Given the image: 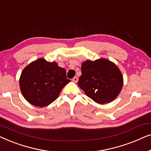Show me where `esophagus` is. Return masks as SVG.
<instances>
[{"instance_id":"esophagus-1","label":"esophagus","mask_w":151,"mask_h":151,"mask_svg":"<svg viewBox=\"0 0 151 151\" xmlns=\"http://www.w3.org/2000/svg\"><path fill=\"white\" fill-rule=\"evenodd\" d=\"M72 80H73V82H77L78 81V78L77 76H75V77L72 79Z\"/></svg>"}]
</instances>
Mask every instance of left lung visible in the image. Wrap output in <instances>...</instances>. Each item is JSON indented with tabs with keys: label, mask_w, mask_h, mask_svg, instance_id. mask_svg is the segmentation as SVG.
Segmentation results:
<instances>
[{
	"label": "left lung",
	"mask_w": 151,
	"mask_h": 151,
	"mask_svg": "<svg viewBox=\"0 0 151 151\" xmlns=\"http://www.w3.org/2000/svg\"><path fill=\"white\" fill-rule=\"evenodd\" d=\"M78 86L98 104L114 100L121 91L123 77L118 67L108 60H86L82 64Z\"/></svg>",
	"instance_id": "obj_1"
}]
</instances>
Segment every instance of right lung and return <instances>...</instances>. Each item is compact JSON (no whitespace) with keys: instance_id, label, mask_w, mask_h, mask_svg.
Here are the masks:
<instances>
[{"instance_id":"add662e5","label":"right lung","mask_w":151,"mask_h":151,"mask_svg":"<svg viewBox=\"0 0 151 151\" xmlns=\"http://www.w3.org/2000/svg\"><path fill=\"white\" fill-rule=\"evenodd\" d=\"M66 70L55 62L40 58L24 68L20 78L22 96L30 104L43 107L56 100L61 90L71 80Z\"/></svg>"}]
</instances>
